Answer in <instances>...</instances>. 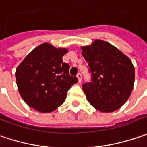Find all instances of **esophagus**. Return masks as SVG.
<instances>
[{
    "mask_svg": "<svg viewBox=\"0 0 147 147\" xmlns=\"http://www.w3.org/2000/svg\"><path fill=\"white\" fill-rule=\"evenodd\" d=\"M76 77H77V79H78V82L80 83V81H81V74L78 73L76 75Z\"/></svg>",
    "mask_w": 147,
    "mask_h": 147,
    "instance_id": "1",
    "label": "esophagus"
}]
</instances>
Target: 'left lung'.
I'll use <instances>...</instances> for the list:
<instances>
[{"instance_id": "obj_1", "label": "left lung", "mask_w": 147, "mask_h": 147, "mask_svg": "<svg viewBox=\"0 0 147 147\" xmlns=\"http://www.w3.org/2000/svg\"><path fill=\"white\" fill-rule=\"evenodd\" d=\"M81 50L92 76L91 82L82 85L87 100L103 113L118 109L130 97L134 86L131 61L116 47L99 39Z\"/></svg>"}]
</instances>
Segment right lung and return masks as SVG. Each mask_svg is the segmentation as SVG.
Here are the masks:
<instances>
[{"label": "right lung", "mask_w": 147, "mask_h": 147, "mask_svg": "<svg viewBox=\"0 0 147 147\" xmlns=\"http://www.w3.org/2000/svg\"><path fill=\"white\" fill-rule=\"evenodd\" d=\"M67 52V48L44 42L32 50L16 68L18 90L30 108L41 113L54 111L77 83V78L69 75V65L62 61Z\"/></svg>", "instance_id": "add662e5"}]
</instances>
